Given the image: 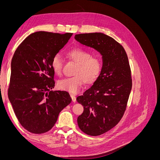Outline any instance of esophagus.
Returning <instances> with one entry per match:
<instances>
[{
	"mask_svg": "<svg viewBox=\"0 0 160 160\" xmlns=\"http://www.w3.org/2000/svg\"><path fill=\"white\" fill-rule=\"evenodd\" d=\"M71 97L72 102H75V101H76V97L74 95H71Z\"/></svg>",
	"mask_w": 160,
	"mask_h": 160,
	"instance_id": "1",
	"label": "esophagus"
}]
</instances>
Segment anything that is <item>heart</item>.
Instances as JSON below:
<instances>
[{
  "label": "heart",
  "instance_id": "obj_1",
  "mask_svg": "<svg viewBox=\"0 0 160 160\" xmlns=\"http://www.w3.org/2000/svg\"><path fill=\"white\" fill-rule=\"evenodd\" d=\"M69 59L77 65L74 77L65 78L57 82L58 88L75 94L79 91L84 83L93 84L98 80L102 71V62L98 57H92V54L81 49H73L67 52ZM62 59L59 54L52 57L51 66L55 74L60 75L62 72Z\"/></svg>",
  "mask_w": 160,
  "mask_h": 160
}]
</instances>
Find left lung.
<instances>
[{
    "mask_svg": "<svg viewBox=\"0 0 160 160\" xmlns=\"http://www.w3.org/2000/svg\"><path fill=\"white\" fill-rule=\"evenodd\" d=\"M81 44L99 52L103 62L101 75L83 95L77 98L83 106L77 118L82 132L98 136L117 125L126 109L132 82L128 55L113 38L101 32L75 35Z\"/></svg>",
    "mask_w": 160,
    "mask_h": 160,
    "instance_id": "obj_1",
    "label": "left lung"
}]
</instances>
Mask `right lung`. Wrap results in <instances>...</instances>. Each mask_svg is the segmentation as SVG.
Listing matches in <instances>:
<instances>
[{
    "label": "right lung",
    "instance_id": "add662e5",
    "mask_svg": "<svg viewBox=\"0 0 160 160\" xmlns=\"http://www.w3.org/2000/svg\"><path fill=\"white\" fill-rule=\"evenodd\" d=\"M72 35L35 32L28 35L14 52L8 99L18 122L31 133L49 132L59 113L71 102L67 91H52L55 72L51 62Z\"/></svg>",
    "mask_w": 160,
    "mask_h": 160
}]
</instances>
